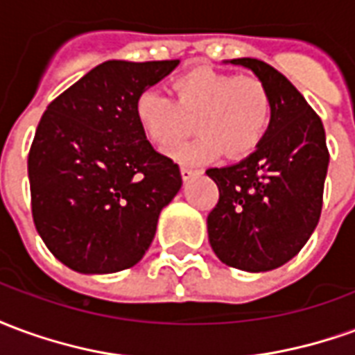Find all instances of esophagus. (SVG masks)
<instances>
[{
	"label": "esophagus",
	"instance_id": "obj_1",
	"mask_svg": "<svg viewBox=\"0 0 355 355\" xmlns=\"http://www.w3.org/2000/svg\"><path fill=\"white\" fill-rule=\"evenodd\" d=\"M180 175H182V180H184V182H188V180H192L193 177L201 175V171L192 169V167H182V169H180Z\"/></svg>",
	"mask_w": 355,
	"mask_h": 355
}]
</instances>
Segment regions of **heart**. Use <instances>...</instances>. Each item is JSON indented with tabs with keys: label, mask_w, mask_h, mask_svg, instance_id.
Wrapping results in <instances>:
<instances>
[{
	"label": "heart",
	"mask_w": 355,
	"mask_h": 355,
	"mask_svg": "<svg viewBox=\"0 0 355 355\" xmlns=\"http://www.w3.org/2000/svg\"><path fill=\"white\" fill-rule=\"evenodd\" d=\"M173 93L157 87L139 91L132 116L152 144L167 148L190 129L198 135L167 150L175 162L207 163L224 154L243 157L254 152L272 127L274 104L266 85L257 78L224 73L207 66L180 73Z\"/></svg>",
	"instance_id": "heart-1"
}]
</instances>
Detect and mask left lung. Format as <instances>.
<instances>
[{"label": "left lung", "instance_id": "8db88e82", "mask_svg": "<svg viewBox=\"0 0 355 355\" xmlns=\"http://www.w3.org/2000/svg\"><path fill=\"white\" fill-rule=\"evenodd\" d=\"M266 85L272 127L253 154L207 169L218 203L207 216L209 243L226 266L268 272L310 239L323 205L329 150L320 116L283 73L259 58H234Z\"/></svg>", "mask_w": 355, "mask_h": 355}]
</instances>
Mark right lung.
<instances>
[{
  "label": "right lung",
  "mask_w": 355,
  "mask_h": 355,
  "mask_svg": "<svg viewBox=\"0 0 355 355\" xmlns=\"http://www.w3.org/2000/svg\"><path fill=\"white\" fill-rule=\"evenodd\" d=\"M178 60H108L51 102L28 154L32 216L43 243L80 274H112L144 257L180 169L132 116L139 91Z\"/></svg>",
  "instance_id": "1"
}]
</instances>
